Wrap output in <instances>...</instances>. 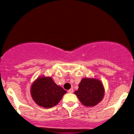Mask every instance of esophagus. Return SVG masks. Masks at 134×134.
I'll return each instance as SVG.
<instances>
[{
	"label": "esophagus",
	"mask_w": 134,
	"mask_h": 134,
	"mask_svg": "<svg viewBox=\"0 0 134 134\" xmlns=\"http://www.w3.org/2000/svg\"><path fill=\"white\" fill-rule=\"evenodd\" d=\"M68 92L70 93H72L74 92V89L73 88H70V89H69L68 91Z\"/></svg>",
	"instance_id": "34e87169"
}]
</instances>
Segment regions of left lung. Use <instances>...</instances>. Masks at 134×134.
<instances>
[{
	"label": "left lung",
	"instance_id": "8db88e82",
	"mask_svg": "<svg viewBox=\"0 0 134 134\" xmlns=\"http://www.w3.org/2000/svg\"><path fill=\"white\" fill-rule=\"evenodd\" d=\"M75 94L80 102L87 107H93L102 100L105 90L102 82L93 78H83Z\"/></svg>",
	"mask_w": 134,
	"mask_h": 134
}]
</instances>
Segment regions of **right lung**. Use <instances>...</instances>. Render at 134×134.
<instances>
[{
	"instance_id": "right-lung-1",
	"label": "right lung",
	"mask_w": 134,
	"mask_h": 134,
	"mask_svg": "<svg viewBox=\"0 0 134 134\" xmlns=\"http://www.w3.org/2000/svg\"><path fill=\"white\" fill-rule=\"evenodd\" d=\"M66 92L51 77H38L30 87V94L34 102L47 109L55 106Z\"/></svg>"
}]
</instances>
